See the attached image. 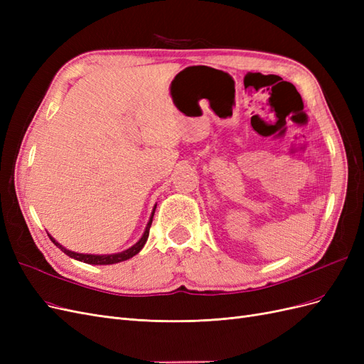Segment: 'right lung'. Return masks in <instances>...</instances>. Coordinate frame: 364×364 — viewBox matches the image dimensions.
<instances>
[{"label":"right lung","mask_w":364,"mask_h":364,"mask_svg":"<svg viewBox=\"0 0 364 364\" xmlns=\"http://www.w3.org/2000/svg\"><path fill=\"white\" fill-rule=\"evenodd\" d=\"M155 209H156V206L153 208V213H151V217H150L149 223H147V226H146L144 234H142V237L138 240V243H135L134 246L126 249V250H123V252L111 253V255H90V253H77V252L65 249V247H63L62 245H59L58 241L54 240L50 234H48V237H50V240L53 241V243L56 245L63 253H67V255H68L70 258H74V259H77V261H82V262H86V264H94V266H106V264H117V262L126 261V259H129V258H132V257H135L136 253H138L142 247H144L146 241H147V238H149L150 226H151V222H153V215H155Z\"/></svg>","instance_id":"right-lung-1"}]
</instances>
